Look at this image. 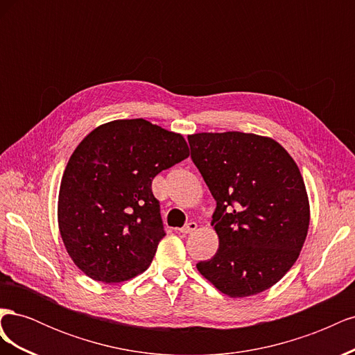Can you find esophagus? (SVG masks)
<instances>
[{
    "label": "esophagus",
    "instance_id": "esophagus-1",
    "mask_svg": "<svg viewBox=\"0 0 355 355\" xmlns=\"http://www.w3.org/2000/svg\"><path fill=\"white\" fill-rule=\"evenodd\" d=\"M197 228H198V225L196 222H189V223L185 225L184 228H180V232L182 234H191V232H194Z\"/></svg>",
    "mask_w": 355,
    "mask_h": 355
}]
</instances>
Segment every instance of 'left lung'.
<instances>
[{
    "mask_svg": "<svg viewBox=\"0 0 355 355\" xmlns=\"http://www.w3.org/2000/svg\"><path fill=\"white\" fill-rule=\"evenodd\" d=\"M191 158L216 200L219 249L197 263L231 297L263 292L293 266L309 227V202L295 159L271 137L225 132L188 136Z\"/></svg>",
    "mask_w": 355,
    "mask_h": 355,
    "instance_id": "1",
    "label": "left lung"
}]
</instances>
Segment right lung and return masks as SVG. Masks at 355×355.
<instances>
[{"instance_id": "right-lung-1", "label": "right lung", "mask_w": 355, "mask_h": 355, "mask_svg": "<svg viewBox=\"0 0 355 355\" xmlns=\"http://www.w3.org/2000/svg\"><path fill=\"white\" fill-rule=\"evenodd\" d=\"M189 157L185 139L144 118L96 127L63 171L58 222L73 263L96 282L130 280L164 237L153 179Z\"/></svg>"}]
</instances>
